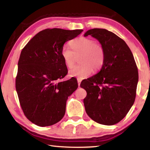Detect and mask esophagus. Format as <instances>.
Wrapping results in <instances>:
<instances>
[{"mask_svg": "<svg viewBox=\"0 0 150 150\" xmlns=\"http://www.w3.org/2000/svg\"><path fill=\"white\" fill-rule=\"evenodd\" d=\"M81 81H82V80H81V79H77V82H78V86H79H79H80Z\"/></svg>", "mask_w": 150, "mask_h": 150, "instance_id": "34e87169", "label": "esophagus"}]
</instances>
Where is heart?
I'll return each instance as SVG.
<instances>
[{"mask_svg":"<svg viewBox=\"0 0 150 150\" xmlns=\"http://www.w3.org/2000/svg\"><path fill=\"white\" fill-rule=\"evenodd\" d=\"M71 49L63 45L61 50V55L67 67H71L75 62L76 56L80 55L79 62L69 71L71 77L84 79L93 71L100 70L105 62V51L104 47L95 40L86 37H79L70 42Z\"/></svg>","mask_w":150,"mask_h":150,"instance_id":"obj_1","label":"heart"}]
</instances>
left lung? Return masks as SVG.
<instances>
[{"label":"left lung","instance_id":"left-lung-1","mask_svg":"<svg viewBox=\"0 0 150 150\" xmlns=\"http://www.w3.org/2000/svg\"><path fill=\"white\" fill-rule=\"evenodd\" d=\"M88 35L104 47L105 59L100 71L80 85L87 91L85 111L96 122L114 125L125 117L135 101L138 67L128 45L113 32L94 28L84 35Z\"/></svg>","mask_w":150,"mask_h":150}]
</instances>
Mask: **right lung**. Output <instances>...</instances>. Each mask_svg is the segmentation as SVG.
Returning <instances> with one entry per match:
<instances>
[{"label":"right lung","mask_w":150,"mask_h":150,"mask_svg":"<svg viewBox=\"0 0 150 150\" xmlns=\"http://www.w3.org/2000/svg\"><path fill=\"white\" fill-rule=\"evenodd\" d=\"M82 31L45 29L22 50L16 89L25 116L35 125H54L65 115L68 96L77 89L78 84L74 77L59 81L68 73L61 50L66 42Z\"/></svg>","instance_id":"obj_1"}]
</instances>
